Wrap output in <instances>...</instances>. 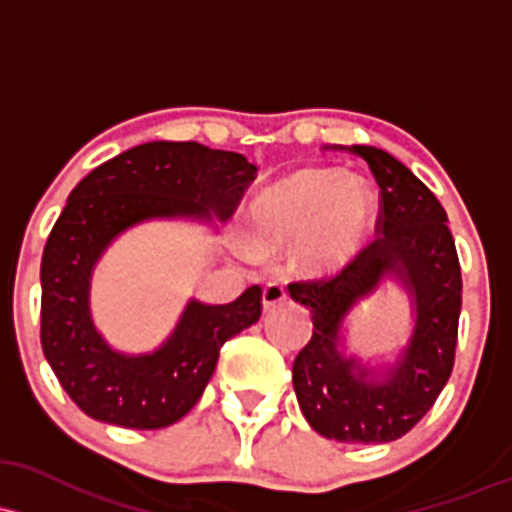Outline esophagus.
<instances>
[{"label": "esophagus", "instance_id": "esophagus-1", "mask_svg": "<svg viewBox=\"0 0 512 512\" xmlns=\"http://www.w3.org/2000/svg\"><path fill=\"white\" fill-rule=\"evenodd\" d=\"M286 301V289L282 282H269L265 286V291H262V306H265V311H272L274 306H279V303Z\"/></svg>", "mask_w": 512, "mask_h": 512}]
</instances>
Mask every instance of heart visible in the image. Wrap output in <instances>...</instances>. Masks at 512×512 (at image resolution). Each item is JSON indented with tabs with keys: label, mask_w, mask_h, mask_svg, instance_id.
<instances>
[{
	"label": "heart",
	"mask_w": 512,
	"mask_h": 512,
	"mask_svg": "<svg viewBox=\"0 0 512 512\" xmlns=\"http://www.w3.org/2000/svg\"><path fill=\"white\" fill-rule=\"evenodd\" d=\"M376 221V196L367 182L338 170H301L269 187L252 206L262 247L299 243L308 269L340 267L364 245Z\"/></svg>",
	"instance_id": "heart-1"
}]
</instances>
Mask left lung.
<instances>
[{"label":"left lung","instance_id":"left-lung-1","mask_svg":"<svg viewBox=\"0 0 512 512\" xmlns=\"http://www.w3.org/2000/svg\"><path fill=\"white\" fill-rule=\"evenodd\" d=\"M342 150V145H333ZM379 184V235L340 272L291 282V299L311 311L313 335L296 355L291 379L308 425L338 442H391L435 406L454 367L462 269L435 194L386 150L352 145ZM398 276L416 308L404 355L384 377L339 352L341 320L384 276Z\"/></svg>","mask_w":512,"mask_h":512}]
</instances>
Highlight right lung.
I'll return each instance as SVG.
<instances>
[{"mask_svg": "<svg viewBox=\"0 0 512 512\" xmlns=\"http://www.w3.org/2000/svg\"><path fill=\"white\" fill-rule=\"evenodd\" d=\"M255 172L240 153L155 140L111 157L72 189L41 260V345L89 418L133 430L177 423L204 393L223 342L260 320V286L223 306L189 301L165 345L133 357L111 350L89 316L92 269L116 235L148 218L226 221Z\"/></svg>", "mask_w": 512, "mask_h": 512, "instance_id": "obj_1", "label": "right lung"}]
</instances>
